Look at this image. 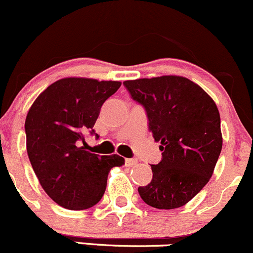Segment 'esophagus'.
<instances>
[{"mask_svg":"<svg viewBox=\"0 0 253 253\" xmlns=\"http://www.w3.org/2000/svg\"><path fill=\"white\" fill-rule=\"evenodd\" d=\"M137 164V159L135 158H127L126 159V167H132V165H136Z\"/></svg>","mask_w":253,"mask_h":253,"instance_id":"1","label":"esophagus"}]
</instances>
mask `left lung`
I'll use <instances>...</instances> for the list:
<instances>
[{
	"mask_svg": "<svg viewBox=\"0 0 253 253\" xmlns=\"http://www.w3.org/2000/svg\"><path fill=\"white\" fill-rule=\"evenodd\" d=\"M147 112L149 131L160 142L162 162L138 193L147 205L171 210L186 205L212 176L222 149L221 118L202 86L182 76L138 78L123 83Z\"/></svg>",
	"mask_w": 253,
	"mask_h": 253,
	"instance_id": "obj_1",
	"label": "left lung"
}]
</instances>
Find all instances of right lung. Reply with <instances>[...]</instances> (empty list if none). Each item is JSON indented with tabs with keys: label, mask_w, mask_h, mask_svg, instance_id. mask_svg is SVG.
Masks as SVG:
<instances>
[{
	"label": "right lung",
	"mask_w": 253,
	"mask_h": 253,
	"mask_svg": "<svg viewBox=\"0 0 253 253\" xmlns=\"http://www.w3.org/2000/svg\"><path fill=\"white\" fill-rule=\"evenodd\" d=\"M118 81L66 77L50 84L30 107L25 121L26 151L41 186L58 205L85 210L101 200L107 176L124 164L118 154L85 151L86 131L101 106L121 86ZM97 136V135H96Z\"/></svg>",
	"instance_id": "obj_1"
}]
</instances>
